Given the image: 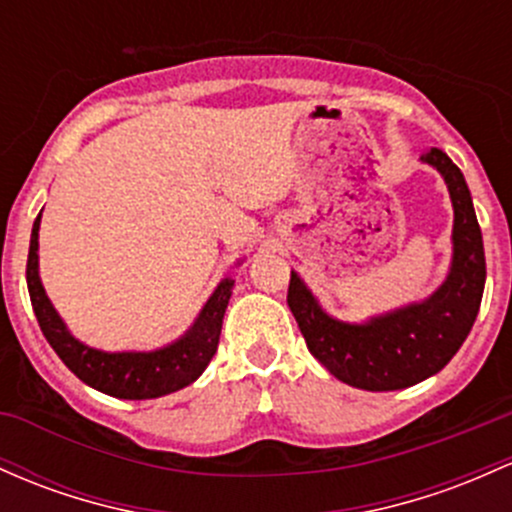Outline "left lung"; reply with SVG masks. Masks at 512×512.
Here are the masks:
<instances>
[{
  "instance_id": "8db88e82",
  "label": "left lung",
  "mask_w": 512,
  "mask_h": 512,
  "mask_svg": "<svg viewBox=\"0 0 512 512\" xmlns=\"http://www.w3.org/2000/svg\"><path fill=\"white\" fill-rule=\"evenodd\" d=\"M420 160L442 174L454 209L452 265L435 294L364 323H345L328 316L291 272L286 303L308 350L335 379L355 389L398 391L440 372L469 335L484 296V238L464 174L440 148H430Z\"/></svg>"
}]
</instances>
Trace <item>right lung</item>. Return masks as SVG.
<instances>
[{
	"mask_svg": "<svg viewBox=\"0 0 512 512\" xmlns=\"http://www.w3.org/2000/svg\"><path fill=\"white\" fill-rule=\"evenodd\" d=\"M38 228L41 213L33 221L31 247H28L26 284L31 294V306L36 313L43 335L77 379L106 396L126 398V401H145L174 393L204 374L218 350L221 325L233 294V279L226 277L216 286L211 299L201 308L192 328L174 340L172 345L153 352H104L84 345L67 330L63 318L50 303L41 277H38Z\"/></svg>",
	"mask_w": 512,
	"mask_h": 512,
	"instance_id": "add662e5",
	"label": "right lung"
}]
</instances>
